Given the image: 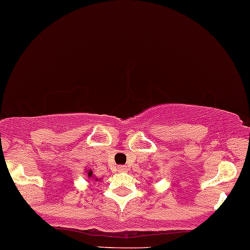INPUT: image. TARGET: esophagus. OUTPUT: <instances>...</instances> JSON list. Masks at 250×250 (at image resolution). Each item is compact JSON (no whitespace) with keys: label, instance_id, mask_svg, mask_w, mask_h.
Segmentation results:
<instances>
[{"label":"esophagus","instance_id":"34e87169","mask_svg":"<svg viewBox=\"0 0 250 250\" xmlns=\"http://www.w3.org/2000/svg\"><path fill=\"white\" fill-rule=\"evenodd\" d=\"M117 171H119V172H125V166H119V167H117Z\"/></svg>","mask_w":250,"mask_h":250}]
</instances>
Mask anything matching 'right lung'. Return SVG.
<instances>
[{
    "mask_svg": "<svg viewBox=\"0 0 250 250\" xmlns=\"http://www.w3.org/2000/svg\"><path fill=\"white\" fill-rule=\"evenodd\" d=\"M85 174H86L87 178H90V179L95 180V182H100V180H101L100 178H97L94 173H92V169H86V171H85Z\"/></svg>",
    "mask_w": 250,
    "mask_h": 250,
    "instance_id": "right-lung-1",
    "label": "right lung"
}]
</instances>
